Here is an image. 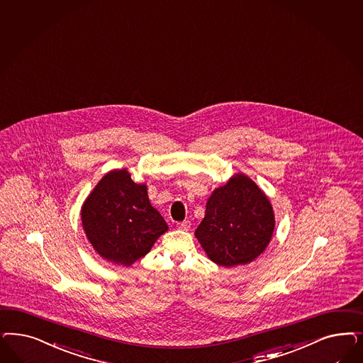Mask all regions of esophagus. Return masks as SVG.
Instances as JSON below:
<instances>
[{"mask_svg":"<svg viewBox=\"0 0 363 363\" xmlns=\"http://www.w3.org/2000/svg\"><path fill=\"white\" fill-rule=\"evenodd\" d=\"M176 227H177L179 230H182V231H188V230L191 228V222L184 220V222L177 223V224H176Z\"/></svg>","mask_w":363,"mask_h":363,"instance_id":"1","label":"esophagus"}]
</instances>
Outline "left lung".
Returning <instances> with one entry per match:
<instances>
[{"label":"left lung","mask_w":363,"mask_h":363,"mask_svg":"<svg viewBox=\"0 0 363 363\" xmlns=\"http://www.w3.org/2000/svg\"><path fill=\"white\" fill-rule=\"evenodd\" d=\"M274 228L275 215L267 195L252 179L236 174L211 194L195 236L213 263L235 267L263 254Z\"/></svg>","instance_id":"obj_1"}]
</instances>
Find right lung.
<instances>
[{
	"label": "right lung",
	"mask_w": 363,
	"mask_h": 363,
	"mask_svg": "<svg viewBox=\"0 0 363 363\" xmlns=\"http://www.w3.org/2000/svg\"><path fill=\"white\" fill-rule=\"evenodd\" d=\"M82 222L94 251L125 267L145 257L168 230L148 199L147 184L135 183L127 168L103 176L82 204Z\"/></svg>",
	"instance_id": "right-lung-1"
}]
</instances>
